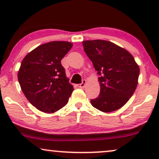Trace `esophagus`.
Segmentation results:
<instances>
[{"label":"esophagus","mask_w":159,"mask_h":159,"mask_svg":"<svg viewBox=\"0 0 159 159\" xmlns=\"http://www.w3.org/2000/svg\"><path fill=\"white\" fill-rule=\"evenodd\" d=\"M86 83H87L86 80H82V83L80 84L78 86H79V88H84V87H85V85H86Z\"/></svg>","instance_id":"obj_1"}]
</instances>
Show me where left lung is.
Instances as JSON below:
<instances>
[{
	"mask_svg": "<svg viewBox=\"0 0 159 159\" xmlns=\"http://www.w3.org/2000/svg\"><path fill=\"white\" fill-rule=\"evenodd\" d=\"M82 45L100 75L99 96L90 100L91 104L103 112L118 110L135 91L140 74L138 65L129 52L109 41L85 40Z\"/></svg>",
	"mask_w": 159,
	"mask_h": 159,
	"instance_id": "1",
	"label": "left lung"
}]
</instances>
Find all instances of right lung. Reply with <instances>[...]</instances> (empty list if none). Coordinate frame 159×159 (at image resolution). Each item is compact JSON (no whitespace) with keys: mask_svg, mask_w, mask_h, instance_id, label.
<instances>
[{"mask_svg":"<svg viewBox=\"0 0 159 159\" xmlns=\"http://www.w3.org/2000/svg\"><path fill=\"white\" fill-rule=\"evenodd\" d=\"M71 47L66 41H52L39 45L21 61L18 72L21 90L41 111L53 113L68 103L74 88L61 61Z\"/></svg>","mask_w":159,"mask_h":159,"instance_id":"add662e5","label":"right lung"}]
</instances>
